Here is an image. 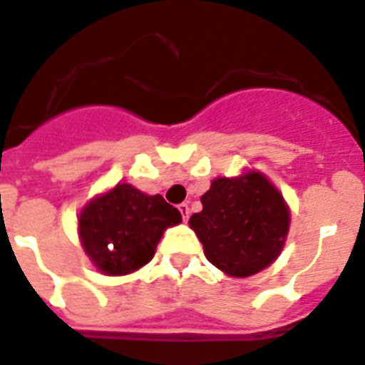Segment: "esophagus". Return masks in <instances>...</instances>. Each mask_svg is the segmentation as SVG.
I'll use <instances>...</instances> for the list:
<instances>
[{
  "mask_svg": "<svg viewBox=\"0 0 365 365\" xmlns=\"http://www.w3.org/2000/svg\"><path fill=\"white\" fill-rule=\"evenodd\" d=\"M178 210H180V212H182V217H183V221H187L189 219V213H191V210H189V206L185 202L183 204H180V206H178Z\"/></svg>",
  "mask_w": 365,
  "mask_h": 365,
  "instance_id": "obj_1",
  "label": "esophagus"
}]
</instances>
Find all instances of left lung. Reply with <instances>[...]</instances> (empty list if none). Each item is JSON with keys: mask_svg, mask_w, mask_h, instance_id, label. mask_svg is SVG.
<instances>
[{"mask_svg": "<svg viewBox=\"0 0 365 365\" xmlns=\"http://www.w3.org/2000/svg\"><path fill=\"white\" fill-rule=\"evenodd\" d=\"M202 212L189 227L202 242L204 255L230 277H250L268 268L285 247L289 204L259 170L215 178L200 197Z\"/></svg>", "mask_w": 365, "mask_h": 365, "instance_id": "obj_1", "label": "left lung"}]
</instances>
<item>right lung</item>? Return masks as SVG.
Here are the masks:
<instances>
[{"instance_id": "obj_1", "label": "right lung", "mask_w": 365, "mask_h": 365, "mask_svg": "<svg viewBox=\"0 0 365 365\" xmlns=\"http://www.w3.org/2000/svg\"><path fill=\"white\" fill-rule=\"evenodd\" d=\"M178 223L182 213L161 195L118 183L80 210L78 238L101 274L127 275L153 259L163 232Z\"/></svg>"}]
</instances>
